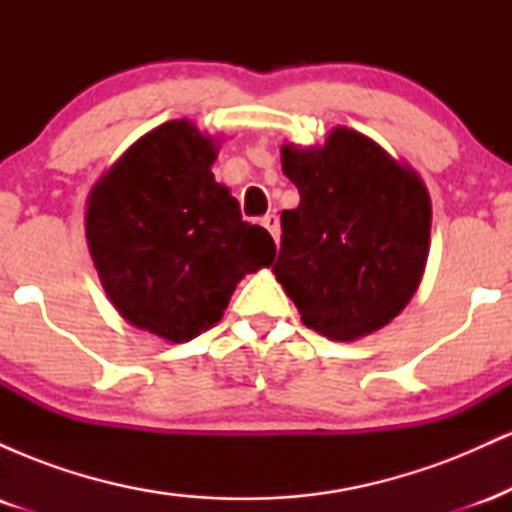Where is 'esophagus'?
<instances>
[{"instance_id":"obj_1","label":"esophagus","mask_w":512,"mask_h":512,"mask_svg":"<svg viewBox=\"0 0 512 512\" xmlns=\"http://www.w3.org/2000/svg\"><path fill=\"white\" fill-rule=\"evenodd\" d=\"M262 226L264 228H267V231L269 233H272V238L276 240V243H279V216H276V214H267V216H264V219H262Z\"/></svg>"}]
</instances>
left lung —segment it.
Returning a JSON list of instances; mask_svg holds the SVG:
<instances>
[{"label": "left lung", "instance_id": "left-lung-1", "mask_svg": "<svg viewBox=\"0 0 512 512\" xmlns=\"http://www.w3.org/2000/svg\"><path fill=\"white\" fill-rule=\"evenodd\" d=\"M281 170L301 192L281 211L272 272L305 327L354 342L407 308L431 248L426 182L378 142L334 127L325 144L281 146Z\"/></svg>", "mask_w": 512, "mask_h": 512}]
</instances>
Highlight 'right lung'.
<instances>
[{"label": "right lung", "mask_w": 512, "mask_h": 512, "mask_svg": "<svg viewBox=\"0 0 512 512\" xmlns=\"http://www.w3.org/2000/svg\"><path fill=\"white\" fill-rule=\"evenodd\" d=\"M219 139L190 120L139 137L91 187L86 243L105 296L129 325L170 344L207 332L274 240L214 180Z\"/></svg>", "instance_id": "right-lung-1"}]
</instances>
